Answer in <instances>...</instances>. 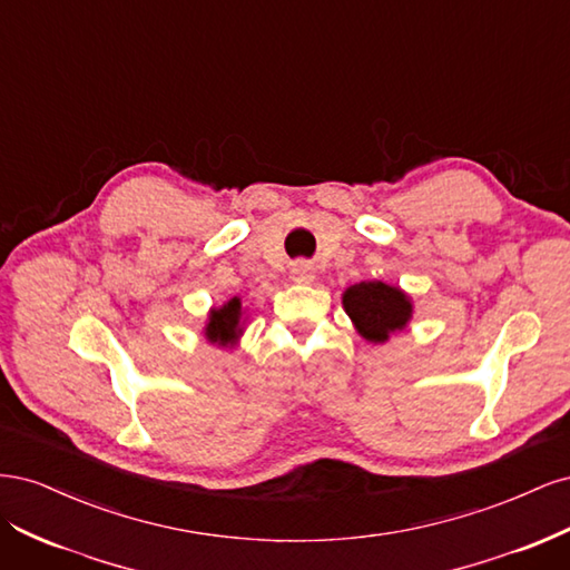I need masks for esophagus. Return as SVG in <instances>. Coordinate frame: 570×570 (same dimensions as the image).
I'll return each mask as SVG.
<instances>
[{
    "mask_svg": "<svg viewBox=\"0 0 570 570\" xmlns=\"http://www.w3.org/2000/svg\"><path fill=\"white\" fill-rule=\"evenodd\" d=\"M292 278H295L297 283H312L314 281V268L308 266L306 262H297L295 266H292Z\"/></svg>",
    "mask_w": 570,
    "mask_h": 570,
    "instance_id": "34e87169",
    "label": "esophagus"
}]
</instances>
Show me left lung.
Here are the masks:
<instances>
[{"instance_id": "8db88e82", "label": "left lung", "mask_w": 570, "mask_h": 570, "mask_svg": "<svg viewBox=\"0 0 570 570\" xmlns=\"http://www.w3.org/2000/svg\"><path fill=\"white\" fill-rule=\"evenodd\" d=\"M342 302L358 333L371 342H385L390 333L402 331L411 318V302L404 292L377 281L352 285Z\"/></svg>"}]
</instances>
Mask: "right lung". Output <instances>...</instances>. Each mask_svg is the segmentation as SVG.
<instances>
[{
	"instance_id": "add662e5",
	"label": "right lung",
	"mask_w": 570,
	"mask_h": 570,
	"mask_svg": "<svg viewBox=\"0 0 570 570\" xmlns=\"http://www.w3.org/2000/svg\"><path fill=\"white\" fill-rule=\"evenodd\" d=\"M239 316H243V306H239V299H230L226 306L214 308L209 316V325H206V337L209 342L220 344H233L239 335Z\"/></svg>"
}]
</instances>
